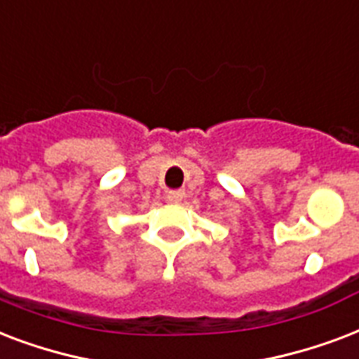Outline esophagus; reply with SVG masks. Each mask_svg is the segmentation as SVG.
I'll return each instance as SVG.
<instances>
[{
  "label": "esophagus",
  "instance_id": "1",
  "mask_svg": "<svg viewBox=\"0 0 359 359\" xmlns=\"http://www.w3.org/2000/svg\"><path fill=\"white\" fill-rule=\"evenodd\" d=\"M183 196H185L183 191H168V193H166V200H168L170 204H180L183 200Z\"/></svg>",
  "mask_w": 359,
  "mask_h": 359
}]
</instances>
